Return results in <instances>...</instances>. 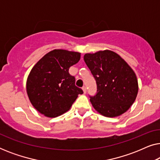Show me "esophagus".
Masks as SVG:
<instances>
[{
    "label": "esophagus",
    "mask_w": 160,
    "mask_h": 160,
    "mask_svg": "<svg viewBox=\"0 0 160 160\" xmlns=\"http://www.w3.org/2000/svg\"><path fill=\"white\" fill-rule=\"evenodd\" d=\"M82 89H83V92H84V93L85 94L87 92V87H85V86H84L82 87Z\"/></svg>",
    "instance_id": "obj_1"
}]
</instances>
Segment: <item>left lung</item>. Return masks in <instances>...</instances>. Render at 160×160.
I'll list each match as a JSON object with an SVG mask.
<instances>
[{
  "instance_id": "1",
  "label": "left lung",
  "mask_w": 160,
  "mask_h": 160,
  "mask_svg": "<svg viewBox=\"0 0 160 160\" xmlns=\"http://www.w3.org/2000/svg\"><path fill=\"white\" fill-rule=\"evenodd\" d=\"M84 60L97 84L96 95L90 97L93 108L106 117L125 113L138 92L136 75L131 67L111 50L85 54Z\"/></svg>"
}]
</instances>
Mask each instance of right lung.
I'll list each match as a JSON object with an SVG mask.
<instances>
[{"label":"right lung","mask_w":160,"mask_h":160,"mask_svg":"<svg viewBox=\"0 0 160 160\" xmlns=\"http://www.w3.org/2000/svg\"><path fill=\"white\" fill-rule=\"evenodd\" d=\"M81 53L65 49L48 52L34 65L28 76L26 89L31 104L38 112L54 118L69 110L78 95L70 67L79 61Z\"/></svg>","instance_id":"1"}]
</instances>
